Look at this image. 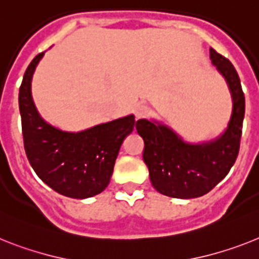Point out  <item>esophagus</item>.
I'll return each mask as SVG.
<instances>
[{
	"mask_svg": "<svg viewBox=\"0 0 259 259\" xmlns=\"http://www.w3.org/2000/svg\"><path fill=\"white\" fill-rule=\"evenodd\" d=\"M134 114H136L137 119L145 118L149 114V108L146 105H138L136 108V110H134Z\"/></svg>",
	"mask_w": 259,
	"mask_h": 259,
	"instance_id": "1",
	"label": "esophagus"
}]
</instances>
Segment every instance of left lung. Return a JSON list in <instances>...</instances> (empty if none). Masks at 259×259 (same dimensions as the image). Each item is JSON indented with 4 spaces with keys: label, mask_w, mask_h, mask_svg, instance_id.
Segmentation results:
<instances>
[{
    "label": "left lung",
    "mask_w": 259,
    "mask_h": 259,
    "mask_svg": "<svg viewBox=\"0 0 259 259\" xmlns=\"http://www.w3.org/2000/svg\"><path fill=\"white\" fill-rule=\"evenodd\" d=\"M209 56L229 87L233 110L227 130L210 142H184L166 125L138 119L136 129L145 142L143 160L151 184L162 195L177 199L203 196L227 177L240 150L245 96L233 64L213 49Z\"/></svg>",
    "instance_id": "1"
}]
</instances>
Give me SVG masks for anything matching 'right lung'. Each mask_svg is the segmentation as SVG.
<instances>
[{"instance_id": "add662e5", "label": "right lung", "mask_w": 259, "mask_h": 259, "mask_svg": "<svg viewBox=\"0 0 259 259\" xmlns=\"http://www.w3.org/2000/svg\"><path fill=\"white\" fill-rule=\"evenodd\" d=\"M45 52L32 59L19 88L23 145L40 179L60 195L87 199L103 192L110 182L119 147L133 132V114L79 133L56 129L39 116L31 97V79Z\"/></svg>"}]
</instances>
